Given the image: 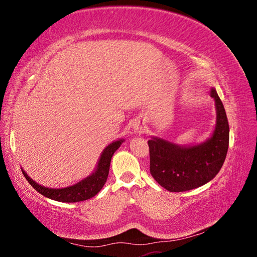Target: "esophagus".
<instances>
[{"label":"esophagus","instance_id":"obj_1","mask_svg":"<svg viewBox=\"0 0 257 257\" xmlns=\"http://www.w3.org/2000/svg\"><path fill=\"white\" fill-rule=\"evenodd\" d=\"M134 130L137 132V133H143V132L145 131V123H143V122H141V121H138V122H136L135 124H134Z\"/></svg>","mask_w":257,"mask_h":257}]
</instances>
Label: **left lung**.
I'll return each instance as SVG.
<instances>
[{"instance_id": "1", "label": "left lung", "mask_w": 257, "mask_h": 257, "mask_svg": "<svg viewBox=\"0 0 257 257\" xmlns=\"http://www.w3.org/2000/svg\"><path fill=\"white\" fill-rule=\"evenodd\" d=\"M216 124L212 136L196 146L182 147L159 137L148 142L150 173L169 192H184L206 184L220 172L229 144V125L222 100L214 89Z\"/></svg>"}]
</instances>
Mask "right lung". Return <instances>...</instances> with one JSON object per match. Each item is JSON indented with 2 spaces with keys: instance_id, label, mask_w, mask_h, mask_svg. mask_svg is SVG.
I'll list each match as a JSON object with an SVG mask.
<instances>
[{
  "instance_id": "right-lung-1",
  "label": "right lung",
  "mask_w": 257,
  "mask_h": 257,
  "mask_svg": "<svg viewBox=\"0 0 257 257\" xmlns=\"http://www.w3.org/2000/svg\"><path fill=\"white\" fill-rule=\"evenodd\" d=\"M124 139H119V141L113 142L105 148V150L102 152V155H100L98 160L95 172L91 176L83 179L78 183L72 186H67V188L64 189L45 188V186L33 181L23 169H21L22 174L25 175L28 182L45 197L57 201H62V203H77V201L87 200L95 196L102 190L108 178V174H109V166L112 155L119 149Z\"/></svg>"
}]
</instances>
